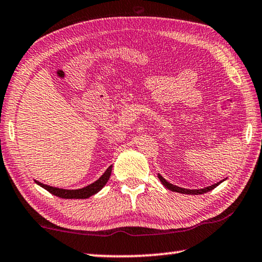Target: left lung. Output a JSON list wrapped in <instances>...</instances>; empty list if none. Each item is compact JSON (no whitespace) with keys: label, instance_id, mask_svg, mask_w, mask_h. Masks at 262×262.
Here are the masks:
<instances>
[{"label":"left lung","instance_id":"1","mask_svg":"<svg viewBox=\"0 0 262 262\" xmlns=\"http://www.w3.org/2000/svg\"><path fill=\"white\" fill-rule=\"evenodd\" d=\"M160 181L162 182V185L166 187V188H168L169 190H171V192H177V193H182V194H190V195H199V194H204V193H207L209 192V190H212L215 188V187H217L219 185H220V182L217 183H214V185L209 186V187H206V188H202V189H186V188H181V187H178V186H174L171 185V183H169L168 181H166L165 179H163L161 175H158Z\"/></svg>","mask_w":262,"mask_h":262}]
</instances>
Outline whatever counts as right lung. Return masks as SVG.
<instances>
[{"label": "right lung", "mask_w": 262, "mask_h": 262, "mask_svg": "<svg viewBox=\"0 0 262 262\" xmlns=\"http://www.w3.org/2000/svg\"><path fill=\"white\" fill-rule=\"evenodd\" d=\"M112 167L113 166L108 167V169L104 171V173L102 174V177H101L99 180H96L95 182H93L92 185H88L87 187H83V188H80V189H61V188H55V187H50V186L43 185V183H41L38 181H35V182H36L37 185H40L42 188L47 189L49 193L56 195V196H58V198H62V199H87L89 196H92V195L96 194L97 192H99V190L102 189V187L104 185H106L107 181L109 180V178H111Z\"/></svg>", "instance_id": "right-lung-1"}]
</instances>
